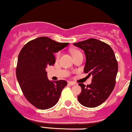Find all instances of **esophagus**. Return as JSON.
Segmentation results:
<instances>
[{"mask_svg":"<svg viewBox=\"0 0 132 132\" xmlns=\"http://www.w3.org/2000/svg\"><path fill=\"white\" fill-rule=\"evenodd\" d=\"M68 84H69V85H70V86H73V85L76 84V83L70 81V82H68Z\"/></svg>","mask_w":132,"mask_h":132,"instance_id":"obj_1","label":"esophagus"}]
</instances>
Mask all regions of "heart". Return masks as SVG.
<instances>
[{"mask_svg":"<svg viewBox=\"0 0 132 132\" xmlns=\"http://www.w3.org/2000/svg\"><path fill=\"white\" fill-rule=\"evenodd\" d=\"M77 52H79L77 50H72V55H73V54H75V53H77ZM59 56H60V53H58L57 57H59Z\"/></svg>","mask_w":132,"mask_h":132,"instance_id":"obj_1","label":"heart"}]
</instances>
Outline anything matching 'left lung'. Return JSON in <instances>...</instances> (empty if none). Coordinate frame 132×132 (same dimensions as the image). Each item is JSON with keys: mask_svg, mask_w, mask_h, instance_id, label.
Returning a JSON list of instances; mask_svg holds the SVG:
<instances>
[{"mask_svg": "<svg viewBox=\"0 0 132 132\" xmlns=\"http://www.w3.org/2000/svg\"><path fill=\"white\" fill-rule=\"evenodd\" d=\"M73 45L84 52V72L93 76L90 84H79L82 90L77 99L86 107H97L107 100L115 86L118 69L115 55L110 45L94 38Z\"/></svg>", "mask_w": 132, "mask_h": 132, "instance_id": "left-lung-1", "label": "left lung"}]
</instances>
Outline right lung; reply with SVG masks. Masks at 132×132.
I'll use <instances>...</instances> for the list:
<instances>
[{
	"mask_svg": "<svg viewBox=\"0 0 132 132\" xmlns=\"http://www.w3.org/2000/svg\"><path fill=\"white\" fill-rule=\"evenodd\" d=\"M69 45L58 43L48 37H39L26 43L18 59L16 77L27 100L40 110H47L57 103L65 80H49L46 67L55 63L53 53Z\"/></svg>",
	"mask_w": 132,
	"mask_h": 132,
	"instance_id": "obj_1",
	"label": "right lung"
}]
</instances>
